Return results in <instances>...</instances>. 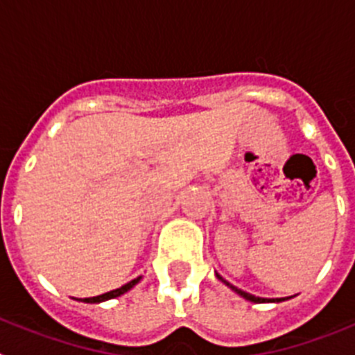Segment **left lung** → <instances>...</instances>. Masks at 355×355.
Returning a JSON list of instances; mask_svg holds the SVG:
<instances>
[{
	"label": "left lung",
	"instance_id": "1",
	"mask_svg": "<svg viewBox=\"0 0 355 355\" xmlns=\"http://www.w3.org/2000/svg\"><path fill=\"white\" fill-rule=\"evenodd\" d=\"M216 277L220 279V281H222V283L225 284V286H229V288H231V290H233V291H236V293L240 295V297H243V299L250 300V302H254V304H263V302H281V300H284V299H261V297H256V295H250V293H247V291L238 290L236 286H233V284H229L227 281H224V279H222L220 275H218V274H216Z\"/></svg>",
	"mask_w": 355,
	"mask_h": 355
}]
</instances>
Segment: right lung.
Instances as JSON below:
<instances>
[{"instance_id":"right-lung-1","label":"right lung","mask_w":355,"mask_h":355,"mask_svg":"<svg viewBox=\"0 0 355 355\" xmlns=\"http://www.w3.org/2000/svg\"><path fill=\"white\" fill-rule=\"evenodd\" d=\"M140 279H142V277H137V279H133V281H130V283H128V284H124V286L117 288V290H112V291H108V293L97 295V297H90V299H81V302H87V304H99V302H105V300L115 299V297H121V295H124V293H126V291H130L131 288L135 286V284L139 283Z\"/></svg>"}]
</instances>
